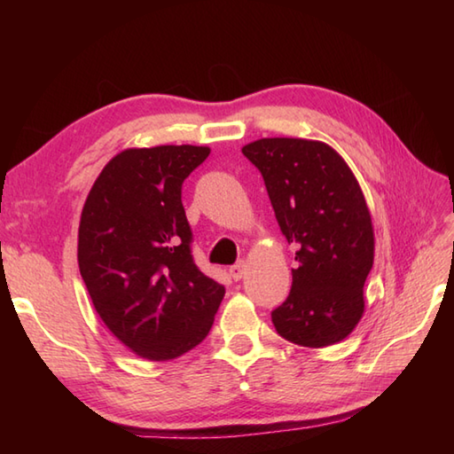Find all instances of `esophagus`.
Segmentation results:
<instances>
[{
	"label": "esophagus",
	"instance_id": "34e87169",
	"mask_svg": "<svg viewBox=\"0 0 454 454\" xmlns=\"http://www.w3.org/2000/svg\"><path fill=\"white\" fill-rule=\"evenodd\" d=\"M246 271H247L246 262H238L236 265L230 267V277H232L234 281H239V278H242V277L246 275Z\"/></svg>",
	"mask_w": 454,
	"mask_h": 454
}]
</instances>
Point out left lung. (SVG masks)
Listing matches in <instances>:
<instances>
[{
  "mask_svg": "<svg viewBox=\"0 0 454 454\" xmlns=\"http://www.w3.org/2000/svg\"><path fill=\"white\" fill-rule=\"evenodd\" d=\"M242 152L262 171L281 232L296 249L293 288L271 312L277 333L314 349L345 340L363 317L374 259L371 212L353 171L317 140L262 138Z\"/></svg>",
  "mask_w": 454,
  "mask_h": 454,
  "instance_id": "1",
  "label": "left lung"
}]
</instances>
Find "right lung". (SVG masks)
<instances>
[{"mask_svg":"<svg viewBox=\"0 0 454 454\" xmlns=\"http://www.w3.org/2000/svg\"><path fill=\"white\" fill-rule=\"evenodd\" d=\"M207 146L129 148L82 210L80 273L103 324L142 359L169 361L208 335L224 286L192 262L183 181Z\"/></svg>","mask_w":454,"mask_h":454,"instance_id":"1","label":"right lung"}]
</instances>
